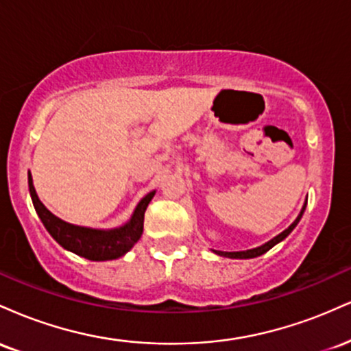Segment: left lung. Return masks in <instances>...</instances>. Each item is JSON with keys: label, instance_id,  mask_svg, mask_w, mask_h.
<instances>
[{"label": "left lung", "instance_id": "8db88e82", "mask_svg": "<svg viewBox=\"0 0 351 351\" xmlns=\"http://www.w3.org/2000/svg\"><path fill=\"white\" fill-rule=\"evenodd\" d=\"M305 206H307V201H305V204H304V208H302L300 215L297 216V219L293 221V223L291 224V226H289L287 229H285V231H282L279 236H276V237H274V239L269 241V243H265V244H263V245H259V247L247 249V251H237V252H224V251H215V249H213V252L217 254V256H223V257H231V259H252V257L263 256V254L267 252L269 249H272L274 245H276V244H279L280 241H284L285 237H287L289 234H291V232L293 231V228H295L297 224H299L300 217H302V215H304V211H305Z\"/></svg>", "mask_w": 351, "mask_h": 351}]
</instances>
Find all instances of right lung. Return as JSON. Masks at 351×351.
<instances>
[{"instance_id": "obj_1", "label": "right lung", "mask_w": 351, "mask_h": 351, "mask_svg": "<svg viewBox=\"0 0 351 351\" xmlns=\"http://www.w3.org/2000/svg\"><path fill=\"white\" fill-rule=\"evenodd\" d=\"M27 184H29L31 199H33L34 209L38 216L41 217L44 228L54 237L58 243L67 251L77 254L80 257H86L88 261H112L119 259L134 247L136 241L142 237L143 232V217L155 191L148 193L145 198L136 204L134 215L123 226L115 229H92L84 226H75L66 221L59 219L41 203L38 198L33 176L27 173Z\"/></svg>"}]
</instances>
